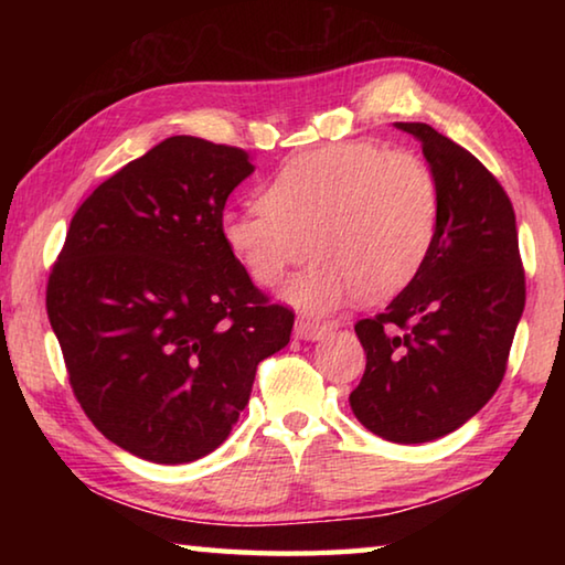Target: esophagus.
<instances>
[{"mask_svg":"<svg viewBox=\"0 0 565 565\" xmlns=\"http://www.w3.org/2000/svg\"><path fill=\"white\" fill-rule=\"evenodd\" d=\"M331 331L329 323H317V321H309V319H299L294 327L296 339H303V341H319L327 337Z\"/></svg>","mask_w":565,"mask_h":565,"instance_id":"1","label":"esophagus"}]
</instances>
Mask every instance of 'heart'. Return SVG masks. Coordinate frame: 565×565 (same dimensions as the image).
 Masks as SVG:
<instances>
[{
  "instance_id": "b5f03b06",
  "label": "heart",
  "mask_w": 565,
  "mask_h": 565,
  "mask_svg": "<svg viewBox=\"0 0 565 565\" xmlns=\"http://www.w3.org/2000/svg\"><path fill=\"white\" fill-rule=\"evenodd\" d=\"M441 189L411 151L347 141L296 157L266 181L259 206L222 216L228 254L262 286H279L311 248L319 259L286 299L337 309L356 291L379 301L416 279L434 252Z\"/></svg>"
}]
</instances>
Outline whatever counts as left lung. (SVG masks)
Returning a JSON list of instances; mask_svg holds the SVG:
<instances>
[{
	"label": "left lung",
	"instance_id": "8db88e82",
	"mask_svg": "<svg viewBox=\"0 0 565 565\" xmlns=\"http://www.w3.org/2000/svg\"><path fill=\"white\" fill-rule=\"evenodd\" d=\"M424 147L441 189V224L424 269L361 319L366 371L349 404L371 434L426 444L456 431L501 386L525 306L511 199L471 151L420 121H396Z\"/></svg>",
	"mask_w": 565,
	"mask_h": 565
}]
</instances>
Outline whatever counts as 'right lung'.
<instances>
[{
    "mask_svg": "<svg viewBox=\"0 0 565 565\" xmlns=\"http://www.w3.org/2000/svg\"><path fill=\"white\" fill-rule=\"evenodd\" d=\"M244 149L169 137L99 184L72 216L46 284L76 401L124 451L196 461L226 441L256 366L289 343L222 238Z\"/></svg>",
    "mask_w": 565,
    "mask_h": 565,
    "instance_id": "add662e5",
    "label": "right lung"
}]
</instances>
